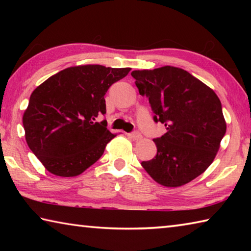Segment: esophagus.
I'll return each instance as SVG.
<instances>
[{"instance_id": "esophagus-1", "label": "esophagus", "mask_w": 251, "mask_h": 251, "mask_svg": "<svg viewBox=\"0 0 251 251\" xmlns=\"http://www.w3.org/2000/svg\"><path fill=\"white\" fill-rule=\"evenodd\" d=\"M130 136H131V138L134 139V141H138V139H141V138H142V134L139 133L138 130L133 131V133L130 134Z\"/></svg>"}]
</instances>
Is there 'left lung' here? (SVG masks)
Masks as SVG:
<instances>
[{
    "mask_svg": "<svg viewBox=\"0 0 251 251\" xmlns=\"http://www.w3.org/2000/svg\"><path fill=\"white\" fill-rule=\"evenodd\" d=\"M139 94L150 101L155 123L167 131L154 139L157 154L142 166L166 187L192 181L210 166L226 134L222 103L215 92L174 66L133 71Z\"/></svg>",
    "mask_w": 251,
    "mask_h": 251,
    "instance_id": "left-lung-1",
    "label": "left lung"
}]
</instances>
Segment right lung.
Masks as SVG:
<instances>
[{
    "mask_svg": "<svg viewBox=\"0 0 251 251\" xmlns=\"http://www.w3.org/2000/svg\"><path fill=\"white\" fill-rule=\"evenodd\" d=\"M129 67H69L50 76L29 97L23 115L26 143L50 173L73 177L103 155L116 135L107 129L104 96Z\"/></svg>",
    "mask_w": 251,
    "mask_h": 251,
    "instance_id": "right-lung-1",
    "label": "right lung"
}]
</instances>
